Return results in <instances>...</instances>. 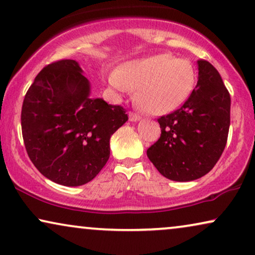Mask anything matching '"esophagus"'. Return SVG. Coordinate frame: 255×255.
<instances>
[{
    "label": "esophagus",
    "instance_id": "1",
    "mask_svg": "<svg viewBox=\"0 0 255 255\" xmlns=\"http://www.w3.org/2000/svg\"><path fill=\"white\" fill-rule=\"evenodd\" d=\"M140 115H138V114H135V113H130L128 114V120H130L131 122H137V121H139L140 120Z\"/></svg>",
    "mask_w": 255,
    "mask_h": 255
}]
</instances>
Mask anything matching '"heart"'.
I'll list each match as a JSON object with an SVG mask.
<instances>
[{
    "mask_svg": "<svg viewBox=\"0 0 255 255\" xmlns=\"http://www.w3.org/2000/svg\"><path fill=\"white\" fill-rule=\"evenodd\" d=\"M197 74L187 59L172 54L125 62L110 75L109 83L121 93L137 89L135 101L146 113L165 115L182 106L196 86Z\"/></svg>",
    "mask_w": 255,
    "mask_h": 255,
    "instance_id": "obj_1",
    "label": "heart"
}]
</instances>
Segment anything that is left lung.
Instances as JSON below:
<instances>
[{"instance_id":"obj_1","label":"left lung","mask_w":255,"mask_h":255,"mask_svg":"<svg viewBox=\"0 0 255 255\" xmlns=\"http://www.w3.org/2000/svg\"><path fill=\"white\" fill-rule=\"evenodd\" d=\"M197 64L196 87L180 109L159 118L161 135L147 149L148 159L160 174L180 182L210 172L228 141L230 94L210 62Z\"/></svg>"}]
</instances>
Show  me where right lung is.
<instances>
[{"mask_svg":"<svg viewBox=\"0 0 255 255\" xmlns=\"http://www.w3.org/2000/svg\"><path fill=\"white\" fill-rule=\"evenodd\" d=\"M128 120L121 106L90 97L88 79L71 59L45 66L24 97L20 124L27 155L48 180L82 186L110 156V137Z\"/></svg>","mask_w":255,"mask_h":255,"instance_id":"add662e5","label":"right lung"}]
</instances>
